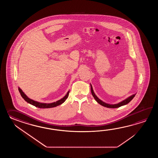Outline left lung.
Returning a JSON list of instances; mask_svg holds the SVG:
<instances>
[{
	"label": "left lung",
	"instance_id": "left-lung-1",
	"mask_svg": "<svg viewBox=\"0 0 158 158\" xmlns=\"http://www.w3.org/2000/svg\"><path fill=\"white\" fill-rule=\"evenodd\" d=\"M90 86L91 92V94L93 95V97L94 98V99H95V101H97L99 104H100L101 105H102V106H104L105 107L111 108L120 107H121L122 106H124L125 104L129 103V102H130L133 99V98L135 97V94L132 95H131V97H129L127 99H125L124 101H122V102H120V103H118V104H107V103H104V102L101 101V99H99L97 97V95H96L95 94V93H94V91H93V87H92V86H91V84Z\"/></svg>",
	"mask_w": 158,
	"mask_h": 158
}]
</instances>
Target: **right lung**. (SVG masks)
<instances>
[{"instance_id": "right-lung-1", "label": "right lung", "mask_w": 158, "mask_h": 158, "mask_svg": "<svg viewBox=\"0 0 158 158\" xmlns=\"http://www.w3.org/2000/svg\"><path fill=\"white\" fill-rule=\"evenodd\" d=\"M19 91L20 93L21 97H23L25 101L27 102V103H30V104H32L34 106H35L36 107L40 108H48L55 107H56L57 106L60 105L63 103H64L65 101L67 99L69 95V91H68L67 94H66L64 97L60 99V100L56 101V102L51 103H40V102H38L36 101H33L30 98H29L25 94H24V92L22 91L20 87H19Z\"/></svg>"}]
</instances>
